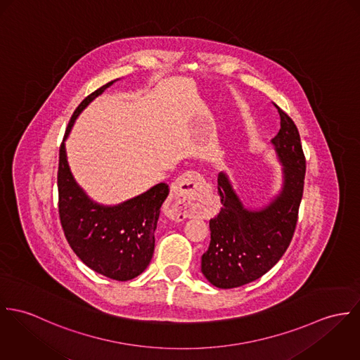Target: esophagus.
<instances>
[{
  "instance_id": "obj_1",
  "label": "esophagus",
  "mask_w": 360,
  "mask_h": 360,
  "mask_svg": "<svg viewBox=\"0 0 360 360\" xmlns=\"http://www.w3.org/2000/svg\"><path fill=\"white\" fill-rule=\"evenodd\" d=\"M204 186V178L193 171L176 178L171 185V196L165 205V215L174 221L191 218L195 212V201Z\"/></svg>"
}]
</instances>
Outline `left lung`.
Here are the masks:
<instances>
[{
    "label": "left lung",
    "mask_w": 360,
    "mask_h": 360,
    "mask_svg": "<svg viewBox=\"0 0 360 360\" xmlns=\"http://www.w3.org/2000/svg\"><path fill=\"white\" fill-rule=\"evenodd\" d=\"M278 112L280 129L272 143L283 164L279 196L259 211L247 210L226 174H218L222 208L210 219L211 241L201 257L202 275L218 288H235L259 279L278 264L292 239L307 161L297 125L280 108Z\"/></svg>",
    "instance_id": "1"
}]
</instances>
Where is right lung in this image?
I'll list each match as a JSON object with an SVG mask.
<instances>
[{
	"label": "right lung",
	"mask_w": 360,
	"mask_h": 360,
	"mask_svg": "<svg viewBox=\"0 0 360 360\" xmlns=\"http://www.w3.org/2000/svg\"><path fill=\"white\" fill-rule=\"evenodd\" d=\"M110 81L88 95L75 110L59 149V217L72 250L92 271L119 281L134 279L149 265L155 251V231L168 185L159 184L134 199L105 207L89 199L76 184L66 158L65 139L84 108Z\"/></svg>",
	"instance_id": "obj_1"
}]
</instances>
